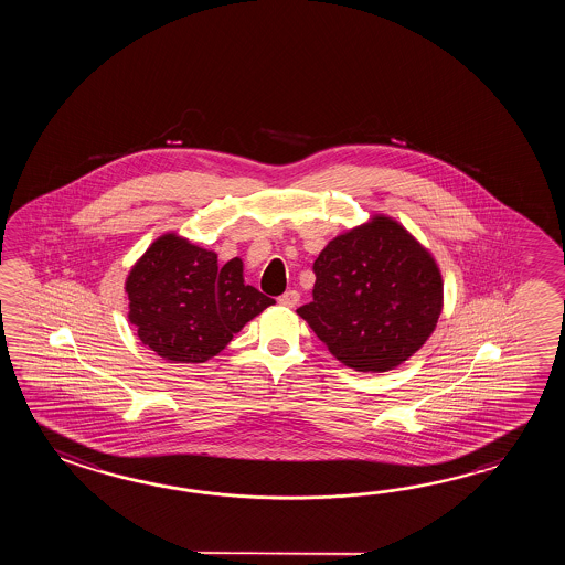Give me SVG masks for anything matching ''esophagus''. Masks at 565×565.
<instances>
[{
  "instance_id": "obj_1",
  "label": "esophagus",
  "mask_w": 565,
  "mask_h": 565,
  "mask_svg": "<svg viewBox=\"0 0 565 565\" xmlns=\"http://www.w3.org/2000/svg\"><path fill=\"white\" fill-rule=\"evenodd\" d=\"M299 290H287L285 295H280V297H278V302H280V305H285V307H295V305L299 302Z\"/></svg>"
}]
</instances>
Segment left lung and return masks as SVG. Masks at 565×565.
<instances>
[{"label": "left lung", "instance_id": "8db88e82", "mask_svg": "<svg viewBox=\"0 0 565 565\" xmlns=\"http://www.w3.org/2000/svg\"><path fill=\"white\" fill-rule=\"evenodd\" d=\"M312 300L297 309L315 335L355 372H390L433 335L443 275L433 254L394 217L373 216L324 246Z\"/></svg>", "mask_w": 565, "mask_h": 565}]
</instances>
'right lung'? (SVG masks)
<instances>
[{
    "label": "right lung",
    "instance_id": "right-lung-1",
    "mask_svg": "<svg viewBox=\"0 0 565 565\" xmlns=\"http://www.w3.org/2000/svg\"><path fill=\"white\" fill-rule=\"evenodd\" d=\"M241 258L217 254L173 232L159 236L125 282L129 321L143 345L171 363H204L275 299L244 282Z\"/></svg>",
    "mask_w": 565,
    "mask_h": 565
}]
</instances>
